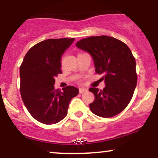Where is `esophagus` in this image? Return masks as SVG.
I'll return each instance as SVG.
<instances>
[{
	"label": "esophagus",
	"instance_id": "1",
	"mask_svg": "<svg viewBox=\"0 0 158 158\" xmlns=\"http://www.w3.org/2000/svg\"><path fill=\"white\" fill-rule=\"evenodd\" d=\"M87 90L86 88H79V93L80 94H83V93H85V92H86L87 91Z\"/></svg>",
	"mask_w": 158,
	"mask_h": 158
}]
</instances>
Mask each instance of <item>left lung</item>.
I'll return each instance as SVG.
<instances>
[{"instance_id": "left-lung-1", "label": "left lung", "mask_w": 158, "mask_h": 158, "mask_svg": "<svg viewBox=\"0 0 158 158\" xmlns=\"http://www.w3.org/2000/svg\"><path fill=\"white\" fill-rule=\"evenodd\" d=\"M77 47L93 58L96 73L103 74V90L90 88L94 101L90 110L101 117H112L122 112L131 101L136 85V61L128 47L118 39L107 35L81 39Z\"/></svg>"}]
</instances>
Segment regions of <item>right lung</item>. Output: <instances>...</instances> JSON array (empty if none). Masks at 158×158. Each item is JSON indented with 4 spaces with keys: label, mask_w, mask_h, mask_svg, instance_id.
<instances>
[{
    "label": "right lung",
    "mask_w": 158,
    "mask_h": 158,
    "mask_svg": "<svg viewBox=\"0 0 158 158\" xmlns=\"http://www.w3.org/2000/svg\"><path fill=\"white\" fill-rule=\"evenodd\" d=\"M74 39H47L30 49L20 67V90L27 109L39 122L56 124L68 114L70 100L77 96L74 86L55 89V77L61 73L62 55Z\"/></svg>",
    "instance_id": "1"
}]
</instances>
